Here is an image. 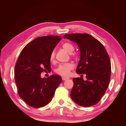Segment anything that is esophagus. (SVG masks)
I'll return each mask as SVG.
<instances>
[{
	"label": "esophagus",
	"mask_w": 126,
	"mask_h": 126,
	"mask_svg": "<svg viewBox=\"0 0 126 126\" xmlns=\"http://www.w3.org/2000/svg\"><path fill=\"white\" fill-rule=\"evenodd\" d=\"M69 78H68V77H62V80H68V79H69Z\"/></svg>",
	"instance_id": "34e87169"
}]
</instances>
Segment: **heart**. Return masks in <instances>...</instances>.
<instances>
[{
	"mask_svg": "<svg viewBox=\"0 0 126 126\" xmlns=\"http://www.w3.org/2000/svg\"><path fill=\"white\" fill-rule=\"evenodd\" d=\"M63 49L65 50L68 51V53H72L75 50V47L72 45L71 43L70 42H65L63 43L62 45ZM72 56V54H71ZM55 58V52L54 51H51L50 55V60L51 62H53ZM74 68V65L71 63H61L59 65L55 71L58 75L63 76H68L69 75L70 72L71 70Z\"/></svg>",
	"mask_w": 126,
	"mask_h": 126,
	"instance_id": "1",
	"label": "heart"
}]
</instances>
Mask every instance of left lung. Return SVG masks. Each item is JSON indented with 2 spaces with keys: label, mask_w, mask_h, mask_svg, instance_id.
<instances>
[{
  "label": "left lung",
  "mask_w": 126,
  "mask_h": 126,
  "mask_svg": "<svg viewBox=\"0 0 126 126\" xmlns=\"http://www.w3.org/2000/svg\"><path fill=\"white\" fill-rule=\"evenodd\" d=\"M64 38L78 45L80 59L76 69L78 74L86 75L73 78L70 92L72 99L82 107L95 105L100 100L107 89L111 79V63L109 56L101 43L88 34H68Z\"/></svg>",
  "instance_id": "left-lung-1"
}]
</instances>
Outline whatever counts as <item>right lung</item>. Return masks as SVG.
I'll use <instances>...</instances> for the list:
<instances>
[{"instance_id": "1", "label": "right lung", "mask_w": 126, "mask_h": 126, "mask_svg": "<svg viewBox=\"0 0 126 126\" xmlns=\"http://www.w3.org/2000/svg\"><path fill=\"white\" fill-rule=\"evenodd\" d=\"M61 38L57 35L38 37L23 48L15 66V80L19 96L27 105L41 108L47 105L61 83L60 76L41 78V74L50 69V55Z\"/></svg>"}]
</instances>
